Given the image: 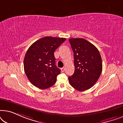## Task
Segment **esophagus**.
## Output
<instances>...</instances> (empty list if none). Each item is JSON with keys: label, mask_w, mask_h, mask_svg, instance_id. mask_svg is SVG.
Masks as SVG:
<instances>
[{"label": "esophagus", "mask_w": 123, "mask_h": 123, "mask_svg": "<svg viewBox=\"0 0 123 123\" xmlns=\"http://www.w3.org/2000/svg\"><path fill=\"white\" fill-rule=\"evenodd\" d=\"M65 67H63V68H61V71H62V72H64V70H65Z\"/></svg>", "instance_id": "esophagus-1"}]
</instances>
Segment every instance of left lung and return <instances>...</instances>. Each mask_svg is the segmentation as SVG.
Returning a JSON list of instances; mask_svg holds the SVG:
<instances>
[{
	"label": "left lung",
	"instance_id": "obj_1",
	"mask_svg": "<svg viewBox=\"0 0 123 123\" xmlns=\"http://www.w3.org/2000/svg\"><path fill=\"white\" fill-rule=\"evenodd\" d=\"M73 51L74 73L68 77L70 85L79 91L91 88L98 80L102 70L100 52L83 38L69 40Z\"/></svg>",
	"mask_w": 123,
	"mask_h": 123
}]
</instances>
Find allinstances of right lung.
Listing matches in <instances>:
<instances>
[{
  "label": "right lung",
  "mask_w": 123,
  "mask_h": 123,
  "mask_svg": "<svg viewBox=\"0 0 123 123\" xmlns=\"http://www.w3.org/2000/svg\"><path fill=\"white\" fill-rule=\"evenodd\" d=\"M66 38L47 36L37 40L28 48L24 59V70L28 80L40 89L53 86L60 69L55 65V50Z\"/></svg>",
  "instance_id": "obj_1"
}]
</instances>
